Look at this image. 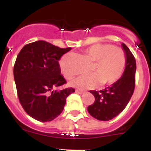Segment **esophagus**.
<instances>
[{
	"label": "esophagus",
	"instance_id": "obj_1",
	"mask_svg": "<svg viewBox=\"0 0 151 151\" xmlns=\"http://www.w3.org/2000/svg\"><path fill=\"white\" fill-rule=\"evenodd\" d=\"M76 93H78V94H84V93H85V91H81V90H78V89L76 90Z\"/></svg>",
	"mask_w": 151,
	"mask_h": 151
}]
</instances>
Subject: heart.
<instances>
[{
	"label": "heart",
	"instance_id": "heart-1",
	"mask_svg": "<svg viewBox=\"0 0 151 151\" xmlns=\"http://www.w3.org/2000/svg\"><path fill=\"white\" fill-rule=\"evenodd\" d=\"M84 53L94 61L93 74L82 76L69 83L70 86L78 90L95 88L100 83L103 86L115 84L122 77L126 66L125 51L119 47L110 44H95L88 47ZM60 70L66 79H72L75 73L63 60Z\"/></svg>",
	"mask_w": 151,
	"mask_h": 151
}]
</instances>
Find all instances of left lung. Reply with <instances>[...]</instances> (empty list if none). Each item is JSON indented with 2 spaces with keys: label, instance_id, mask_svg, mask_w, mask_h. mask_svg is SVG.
I'll return each mask as SVG.
<instances>
[{
  "label": "left lung",
  "instance_id": "left-lung-1",
  "mask_svg": "<svg viewBox=\"0 0 151 151\" xmlns=\"http://www.w3.org/2000/svg\"><path fill=\"white\" fill-rule=\"evenodd\" d=\"M126 56V66L122 76L111 86L99 91H90L95 97L93 104L88 107L90 115L98 120H110L127 106L135 87V58L125 44H122Z\"/></svg>",
  "mask_w": 151,
  "mask_h": 151
}]
</instances>
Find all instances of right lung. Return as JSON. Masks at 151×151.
Returning <instances> with one entry per match:
<instances>
[{
	"label": "right lung",
	"mask_w": 151,
	"mask_h": 151,
	"mask_svg": "<svg viewBox=\"0 0 151 151\" xmlns=\"http://www.w3.org/2000/svg\"><path fill=\"white\" fill-rule=\"evenodd\" d=\"M71 47L60 48L45 41L25 45L19 53L13 76L19 101L31 117L50 122L62 113L73 88L53 91L66 83L60 75L59 60Z\"/></svg>",
	"instance_id": "add662e5"
}]
</instances>
